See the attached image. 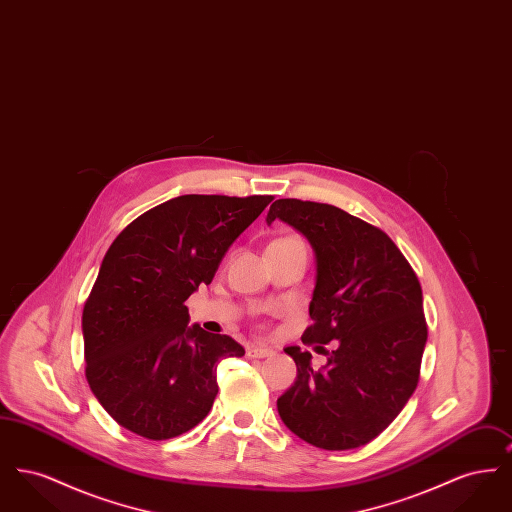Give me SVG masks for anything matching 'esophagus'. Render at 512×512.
<instances>
[{
	"label": "esophagus",
	"mask_w": 512,
	"mask_h": 512,
	"mask_svg": "<svg viewBox=\"0 0 512 512\" xmlns=\"http://www.w3.org/2000/svg\"><path fill=\"white\" fill-rule=\"evenodd\" d=\"M272 355H274V351L270 347L253 345V347L247 349V357H251V359H265V357H272Z\"/></svg>",
	"instance_id": "1"
}]
</instances>
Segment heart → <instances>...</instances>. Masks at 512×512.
<instances>
[{
	"instance_id": "heart-1",
	"label": "heart",
	"mask_w": 512,
	"mask_h": 512,
	"mask_svg": "<svg viewBox=\"0 0 512 512\" xmlns=\"http://www.w3.org/2000/svg\"><path fill=\"white\" fill-rule=\"evenodd\" d=\"M292 240H299V238H295V236H286V238H278L276 242H292Z\"/></svg>"
}]
</instances>
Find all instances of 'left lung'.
<instances>
[{"instance_id": "8db88e82", "label": "left lung", "mask_w": 512, "mask_h": 512, "mask_svg": "<svg viewBox=\"0 0 512 512\" xmlns=\"http://www.w3.org/2000/svg\"><path fill=\"white\" fill-rule=\"evenodd\" d=\"M280 219L315 249L317 284L311 326L301 340L328 355L313 370L309 351L286 353L297 365L278 413L295 436L328 451L366 445L411 399L428 326L413 267L380 228L328 203L276 199L267 222ZM333 343V351L323 347Z\"/></svg>"}]
</instances>
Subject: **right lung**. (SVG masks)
Here are the masks:
<instances>
[{
    "instance_id": "add662e5",
    "label": "right lung",
    "mask_w": 512,
    "mask_h": 512,
    "mask_svg": "<svg viewBox=\"0 0 512 512\" xmlns=\"http://www.w3.org/2000/svg\"><path fill=\"white\" fill-rule=\"evenodd\" d=\"M272 195H180L132 220L107 249L82 311L86 380L142 438L195 428L219 393L217 365L244 357L224 334L188 326L186 299L211 284L228 247Z\"/></svg>"
}]
</instances>
